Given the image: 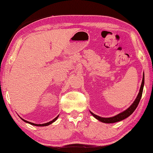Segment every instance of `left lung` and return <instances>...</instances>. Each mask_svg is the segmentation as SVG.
<instances>
[{
	"label": "left lung",
	"instance_id": "8db88e82",
	"mask_svg": "<svg viewBox=\"0 0 153 153\" xmlns=\"http://www.w3.org/2000/svg\"><path fill=\"white\" fill-rule=\"evenodd\" d=\"M143 85H144V73L143 75V79H142V83L141 85V88H140L139 90V93L138 94L137 98L134 100V102H133V104L129 106V107L126 109L124 111L120 113L116 116H115L114 117H111V118H102V117L98 116L97 115L94 114L93 112H91V114L93 115V116L95 117L96 119H97L98 120L101 121L102 123H116V122H119V121H121L124 119L127 118V117H129L131 114H132V113L134 111V110L137 108L138 104H139L140 100H141V96H142V93H143Z\"/></svg>",
	"mask_w": 153,
	"mask_h": 153
}]
</instances>
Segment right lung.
I'll list each match as a JSON object with an SVG mask.
<instances>
[{
	"label": "right lung",
	"mask_w": 153,
	"mask_h": 153,
	"mask_svg": "<svg viewBox=\"0 0 153 153\" xmlns=\"http://www.w3.org/2000/svg\"><path fill=\"white\" fill-rule=\"evenodd\" d=\"M58 116H58L57 117H56L55 118L53 119V120H51V121H50V122H49V123H44V124H35V123H30V122H28V121H27V120H24V119H23V118H22V120H24V122H26V123H29V124H30V125H35V126H39V127H42V126H47V125H51V123H53V122H55V121L57 120V118H58Z\"/></svg>",
	"instance_id": "1"
}]
</instances>
